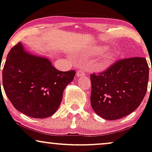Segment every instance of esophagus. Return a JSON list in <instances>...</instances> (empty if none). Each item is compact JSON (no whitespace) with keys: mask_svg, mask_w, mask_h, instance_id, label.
<instances>
[{"mask_svg":"<svg viewBox=\"0 0 152 152\" xmlns=\"http://www.w3.org/2000/svg\"><path fill=\"white\" fill-rule=\"evenodd\" d=\"M85 75V69H84V68H81L80 69H79V70H77V72L76 73V75L77 77H83Z\"/></svg>","mask_w":152,"mask_h":152,"instance_id":"obj_1","label":"esophagus"}]
</instances>
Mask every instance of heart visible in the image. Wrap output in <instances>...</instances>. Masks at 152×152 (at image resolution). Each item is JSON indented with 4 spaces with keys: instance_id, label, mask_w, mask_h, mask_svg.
<instances>
[{
    "instance_id": "obj_1",
    "label": "heart",
    "mask_w": 152,
    "mask_h": 152,
    "mask_svg": "<svg viewBox=\"0 0 152 152\" xmlns=\"http://www.w3.org/2000/svg\"><path fill=\"white\" fill-rule=\"evenodd\" d=\"M105 48L100 49V52H103L105 50ZM114 57H115V54L113 52H107L104 53L100 59V62L98 63V67L100 68H104L108 66L112 62H113Z\"/></svg>"
}]
</instances>
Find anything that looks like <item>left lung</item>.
<instances>
[{
  "label": "left lung",
  "mask_w": 152,
  "mask_h": 152,
  "mask_svg": "<svg viewBox=\"0 0 152 152\" xmlns=\"http://www.w3.org/2000/svg\"><path fill=\"white\" fill-rule=\"evenodd\" d=\"M90 80L92 108L104 119L116 120L140 105L147 90L149 66L143 57L120 59L107 70L92 74Z\"/></svg>",
  "instance_id": "1"
}]
</instances>
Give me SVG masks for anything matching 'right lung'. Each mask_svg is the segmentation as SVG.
Segmentation results:
<instances>
[{"mask_svg":"<svg viewBox=\"0 0 152 152\" xmlns=\"http://www.w3.org/2000/svg\"><path fill=\"white\" fill-rule=\"evenodd\" d=\"M75 75V71L58 70L47 57L29 53L18 43L6 58L2 85L16 110L29 117L44 118L57 111L64 88Z\"/></svg>","mask_w":152,"mask_h":152,"instance_id":"1","label":"right lung"}]
</instances>
